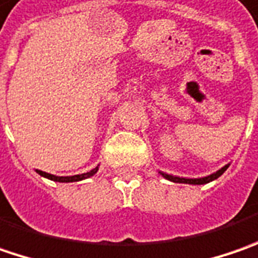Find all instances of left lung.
Masks as SVG:
<instances>
[{"label":"left lung","mask_w":258,"mask_h":258,"mask_svg":"<svg viewBox=\"0 0 258 258\" xmlns=\"http://www.w3.org/2000/svg\"><path fill=\"white\" fill-rule=\"evenodd\" d=\"M228 169V166H224L222 169H219L217 173H212L207 176V177H201V179H185V177H177V176H172V174H166L162 173L163 177L172 180V182H176V183H190V185H204V183H208V182H212L215 179H218L221 174L224 173L225 170Z\"/></svg>","instance_id":"8db88e82"}]
</instances>
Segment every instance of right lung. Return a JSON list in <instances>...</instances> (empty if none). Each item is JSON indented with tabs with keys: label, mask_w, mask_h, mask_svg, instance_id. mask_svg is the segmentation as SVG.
Instances as JSON below:
<instances>
[{
	"label": "right lung",
	"mask_w": 258,
	"mask_h": 258,
	"mask_svg": "<svg viewBox=\"0 0 258 258\" xmlns=\"http://www.w3.org/2000/svg\"><path fill=\"white\" fill-rule=\"evenodd\" d=\"M96 172H98V167L92 169L91 172H86V173L75 174V176H66V177H63V176H54V174L46 173V172L37 170V173L41 174V176H44V177H47V179H50V180H54V182H78V180H82V179H86V177L94 176Z\"/></svg>",
	"instance_id": "right-lung-1"
}]
</instances>
